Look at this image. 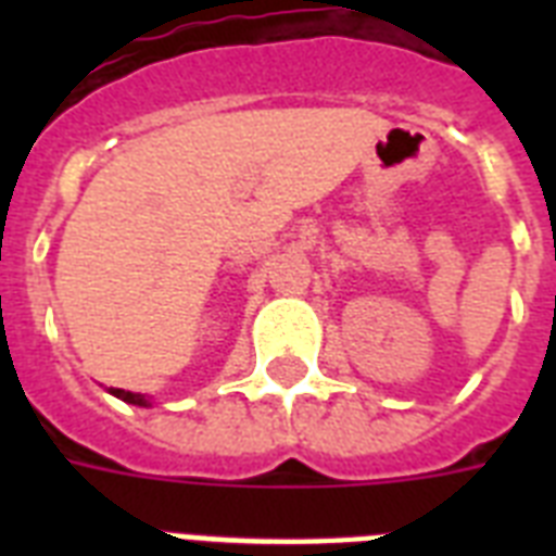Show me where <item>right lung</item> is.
<instances>
[{"mask_svg":"<svg viewBox=\"0 0 556 556\" xmlns=\"http://www.w3.org/2000/svg\"><path fill=\"white\" fill-rule=\"evenodd\" d=\"M112 395L121 397V401H126V404H135V406H150V401L143 395H138V392H126V389H109Z\"/></svg>","mask_w":556,"mask_h":556,"instance_id":"right-lung-1","label":"right lung"}]
</instances>
